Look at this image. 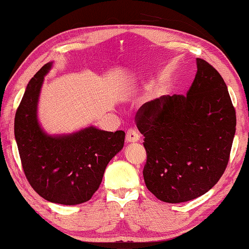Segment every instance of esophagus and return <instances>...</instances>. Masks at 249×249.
I'll return each mask as SVG.
<instances>
[{
  "instance_id": "34e87169",
  "label": "esophagus",
  "mask_w": 249,
  "mask_h": 249,
  "mask_svg": "<svg viewBox=\"0 0 249 249\" xmlns=\"http://www.w3.org/2000/svg\"><path fill=\"white\" fill-rule=\"evenodd\" d=\"M139 138H140V136L136 130L129 129V130H127V133H126V142L135 143V142H139Z\"/></svg>"
}]
</instances>
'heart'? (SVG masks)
Returning <instances> with one entry per match:
<instances>
[{
	"label": "heart",
	"mask_w": 249,
	"mask_h": 249,
	"mask_svg": "<svg viewBox=\"0 0 249 249\" xmlns=\"http://www.w3.org/2000/svg\"><path fill=\"white\" fill-rule=\"evenodd\" d=\"M168 89L166 88H161V89H159V90H157V91L155 92V97L157 98V99H162V98H164L166 94H168Z\"/></svg>",
	"instance_id": "b5f03b06"
}]
</instances>
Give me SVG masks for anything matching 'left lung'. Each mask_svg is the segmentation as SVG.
I'll list each match as a JSON object with an SVG mask.
<instances>
[{"label":"left lung","mask_w":249,"mask_h":249,"mask_svg":"<svg viewBox=\"0 0 249 249\" xmlns=\"http://www.w3.org/2000/svg\"><path fill=\"white\" fill-rule=\"evenodd\" d=\"M197 73L186 96L144 103L137 115L147 162V188L158 199L178 203L214 186L227 168L236 115L221 75L196 58Z\"/></svg>","instance_id":"obj_1"}]
</instances>
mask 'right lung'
Segmentation results:
<instances>
[{"label": "right lung", "mask_w": 249, "mask_h": 249, "mask_svg": "<svg viewBox=\"0 0 249 249\" xmlns=\"http://www.w3.org/2000/svg\"><path fill=\"white\" fill-rule=\"evenodd\" d=\"M49 62L30 79L15 115L14 132L28 182L44 199L75 206L88 201L101 184L107 165L124 147L125 133L89 125L70 134L47 133L38 119Z\"/></svg>", "instance_id": "add662e5"}]
</instances>
